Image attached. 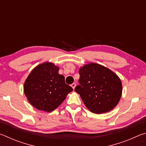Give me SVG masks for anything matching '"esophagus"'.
<instances>
[{
    "mask_svg": "<svg viewBox=\"0 0 146 146\" xmlns=\"http://www.w3.org/2000/svg\"><path fill=\"white\" fill-rule=\"evenodd\" d=\"M71 87H72L73 89L74 90V89H75V87H76V84L75 83H73L72 84H71Z\"/></svg>",
    "mask_w": 146,
    "mask_h": 146,
    "instance_id": "obj_1",
    "label": "esophagus"
}]
</instances>
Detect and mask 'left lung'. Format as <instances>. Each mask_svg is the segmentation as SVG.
<instances>
[{"mask_svg": "<svg viewBox=\"0 0 146 146\" xmlns=\"http://www.w3.org/2000/svg\"><path fill=\"white\" fill-rule=\"evenodd\" d=\"M79 84L75 91L85 106L96 114L107 113L116 107L122 93L120 78L110 69L96 63L79 69Z\"/></svg>", "mask_w": 146, "mask_h": 146, "instance_id": "1", "label": "left lung"}]
</instances>
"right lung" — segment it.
<instances>
[{
  "label": "right lung",
  "instance_id": "add662e5",
  "mask_svg": "<svg viewBox=\"0 0 146 146\" xmlns=\"http://www.w3.org/2000/svg\"><path fill=\"white\" fill-rule=\"evenodd\" d=\"M58 71L59 67L55 64L45 62L29 73L24 82V92L34 108L46 112L53 111L73 91Z\"/></svg>",
  "mask_w": 146,
  "mask_h": 146
}]
</instances>
